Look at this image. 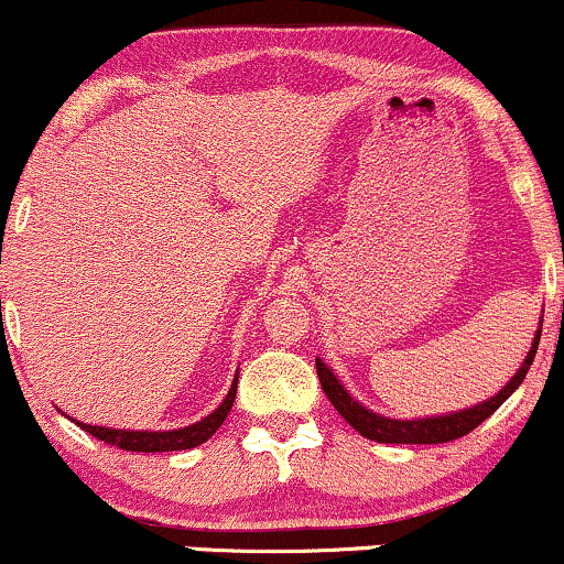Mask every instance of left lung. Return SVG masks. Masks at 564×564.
Masks as SVG:
<instances>
[{
  "instance_id": "8db88e82",
  "label": "left lung",
  "mask_w": 564,
  "mask_h": 564,
  "mask_svg": "<svg viewBox=\"0 0 564 564\" xmlns=\"http://www.w3.org/2000/svg\"><path fill=\"white\" fill-rule=\"evenodd\" d=\"M541 324H544V318L539 322L531 350H528V356L523 364H520L516 377L507 381L497 394H491L489 400L478 402V405L455 410V413L426 415V419H389V415L373 413L371 408H366L364 402L352 398V394L347 392V387L339 381L337 373L332 371L322 358H316V373H318V381H322L326 398H329L332 405L337 408V413L343 415V419L350 423L360 436H366V440L381 442V444H442V442L460 440V436L470 434L476 426H481V423L489 419V415L495 413V410L502 405V402L510 398L520 384H523L528 368H531L533 358H536Z\"/></svg>"
}]
</instances>
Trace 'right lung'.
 <instances>
[{
  "label": "right lung",
  "instance_id": "1",
  "mask_svg": "<svg viewBox=\"0 0 564 564\" xmlns=\"http://www.w3.org/2000/svg\"><path fill=\"white\" fill-rule=\"evenodd\" d=\"M235 392H238V373H235L232 384H229L227 398L221 400L217 410L200 419L191 426L172 429V431H133V429H109V426H90V423H78L80 429H86L96 440L112 444V447L128 449V452H177V449H193L198 444H204L208 436L217 434V429L225 423L229 408L235 402Z\"/></svg>",
  "mask_w": 564,
  "mask_h": 564
}]
</instances>
